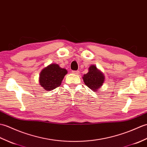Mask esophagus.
<instances>
[{"mask_svg": "<svg viewBox=\"0 0 147 147\" xmlns=\"http://www.w3.org/2000/svg\"><path fill=\"white\" fill-rule=\"evenodd\" d=\"M71 72H72V74H75V75H78V74H79V70L72 71H71Z\"/></svg>", "mask_w": 147, "mask_h": 147, "instance_id": "obj_1", "label": "esophagus"}]
</instances>
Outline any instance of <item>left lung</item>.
<instances>
[{"label": "left lung", "mask_w": 147, "mask_h": 147, "mask_svg": "<svg viewBox=\"0 0 147 147\" xmlns=\"http://www.w3.org/2000/svg\"><path fill=\"white\" fill-rule=\"evenodd\" d=\"M82 78L85 84L95 92H97L98 89L102 86L105 80L104 74L94 65H90L89 71L84 74Z\"/></svg>", "instance_id": "left-lung-1"}]
</instances>
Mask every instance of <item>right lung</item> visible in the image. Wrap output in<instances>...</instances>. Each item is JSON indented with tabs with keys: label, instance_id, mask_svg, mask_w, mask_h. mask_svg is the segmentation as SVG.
<instances>
[{
	"label": "right lung",
	"instance_id": "1",
	"mask_svg": "<svg viewBox=\"0 0 147 147\" xmlns=\"http://www.w3.org/2000/svg\"><path fill=\"white\" fill-rule=\"evenodd\" d=\"M67 74L66 69L61 68L57 63H51L41 71L39 82L43 89L50 91L60 86Z\"/></svg>",
	"mask_w": 147,
	"mask_h": 147
}]
</instances>
